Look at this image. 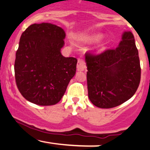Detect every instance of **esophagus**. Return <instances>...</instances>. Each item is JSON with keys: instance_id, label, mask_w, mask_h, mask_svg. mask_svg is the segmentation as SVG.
<instances>
[{"instance_id": "esophagus-1", "label": "esophagus", "mask_w": 150, "mask_h": 150, "mask_svg": "<svg viewBox=\"0 0 150 150\" xmlns=\"http://www.w3.org/2000/svg\"><path fill=\"white\" fill-rule=\"evenodd\" d=\"M86 63L85 61H84L82 58H79L78 61H77V70H84L86 69Z\"/></svg>"}]
</instances>
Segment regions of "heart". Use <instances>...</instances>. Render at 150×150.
<instances>
[{
	"label": "heart",
	"instance_id": "obj_1",
	"mask_svg": "<svg viewBox=\"0 0 150 150\" xmlns=\"http://www.w3.org/2000/svg\"><path fill=\"white\" fill-rule=\"evenodd\" d=\"M102 37H103V35L101 34H94L91 36L86 37L85 39L87 41V42H98L99 40H100Z\"/></svg>",
	"mask_w": 150,
	"mask_h": 150
}]
</instances>
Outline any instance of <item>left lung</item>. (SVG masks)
Listing matches in <instances>:
<instances>
[{"instance_id": "8db88e82", "label": "left lung", "mask_w": 150, "mask_h": 150, "mask_svg": "<svg viewBox=\"0 0 150 150\" xmlns=\"http://www.w3.org/2000/svg\"><path fill=\"white\" fill-rule=\"evenodd\" d=\"M89 100L94 106H119L135 94L140 85L141 68L133 34L125 32L118 46L94 55L85 53Z\"/></svg>"}]
</instances>
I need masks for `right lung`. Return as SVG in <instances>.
Wrapping results in <instances>:
<instances>
[{"instance_id":"right-lung-1","label":"right lung","mask_w":150,"mask_h":150,"mask_svg":"<svg viewBox=\"0 0 150 150\" xmlns=\"http://www.w3.org/2000/svg\"><path fill=\"white\" fill-rule=\"evenodd\" d=\"M65 33L51 23L33 24L22 34L16 52L17 87L27 101L39 106L57 104L76 72L77 60L61 53Z\"/></svg>"}]
</instances>
